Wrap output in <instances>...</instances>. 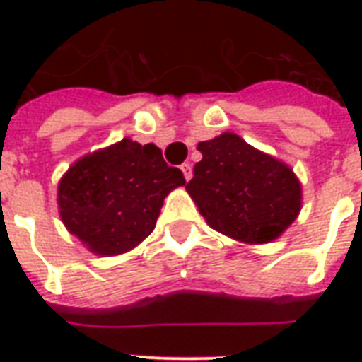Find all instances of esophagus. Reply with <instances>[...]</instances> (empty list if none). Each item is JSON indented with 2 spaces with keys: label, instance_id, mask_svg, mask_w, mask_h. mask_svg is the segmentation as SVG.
<instances>
[{
  "label": "esophagus",
  "instance_id": "esophagus-1",
  "mask_svg": "<svg viewBox=\"0 0 362 362\" xmlns=\"http://www.w3.org/2000/svg\"><path fill=\"white\" fill-rule=\"evenodd\" d=\"M180 168H182V173H184V178L189 180V178H192V165H189V163H184Z\"/></svg>",
  "mask_w": 362,
  "mask_h": 362
}]
</instances>
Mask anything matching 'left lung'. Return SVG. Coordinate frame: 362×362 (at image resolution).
Instances as JSON below:
<instances>
[{"mask_svg": "<svg viewBox=\"0 0 362 362\" xmlns=\"http://www.w3.org/2000/svg\"><path fill=\"white\" fill-rule=\"evenodd\" d=\"M204 158L186 189L207 225L235 240L272 243L296 219L303 189L285 163L236 134L197 145Z\"/></svg>", "mask_w": 362, "mask_h": 362, "instance_id": "8db88e82", "label": "left lung"}]
</instances>
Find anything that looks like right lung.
<instances>
[{"label":"right lung","mask_w":362,"mask_h":362,"mask_svg":"<svg viewBox=\"0 0 362 362\" xmlns=\"http://www.w3.org/2000/svg\"><path fill=\"white\" fill-rule=\"evenodd\" d=\"M184 184L158 147L126 137L69 166L58 186L59 215L90 252L118 256L153 233L165 197Z\"/></svg>","instance_id":"add662e5"}]
</instances>
